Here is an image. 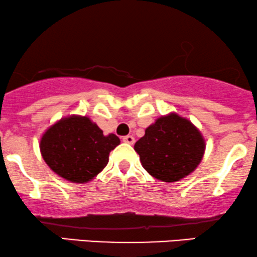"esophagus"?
Returning <instances> with one entry per match:
<instances>
[{"label":"esophagus","instance_id":"34e87169","mask_svg":"<svg viewBox=\"0 0 257 257\" xmlns=\"http://www.w3.org/2000/svg\"><path fill=\"white\" fill-rule=\"evenodd\" d=\"M123 142H125V144H129V145H133L135 142V139L134 137H132V135H126V137H123Z\"/></svg>","mask_w":257,"mask_h":257}]
</instances>
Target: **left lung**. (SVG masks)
<instances>
[{
    "instance_id": "1",
    "label": "left lung",
    "mask_w": 257,
    "mask_h": 257,
    "mask_svg": "<svg viewBox=\"0 0 257 257\" xmlns=\"http://www.w3.org/2000/svg\"><path fill=\"white\" fill-rule=\"evenodd\" d=\"M134 150L148 174L172 183L197 168L205 154L206 142L189 119L171 112L146 128Z\"/></svg>"
}]
</instances>
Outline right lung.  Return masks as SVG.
Instances as JSON below:
<instances>
[{
  "mask_svg": "<svg viewBox=\"0 0 257 257\" xmlns=\"http://www.w3.org/2000/svg\"><path fill=\"white\" fill-rule=\"evenodd\" d=\"M115 134L103 131L88 117L72 115L57 120L40 139V153L55 174L72 183H87L107 165L119 145Z\"/></svg>",
  "mask_w": 257,
  "mask_h": 257,
  "instance_id": "right-lung-1",
  "label": "right lung"
}]
</instances>
